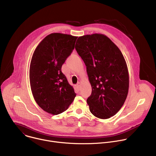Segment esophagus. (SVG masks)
I'll list each match as a JSON object with an SVG mask.
<instances>
[{
  "instance_id": "34e87169",
  "label": "esophagus",
  "mask_w": 156,
  "mask_h": 156,
  "mask_svg": "<svg viewBox=\"0 0 156 156\" xmlns=\"http://www.w3.org/2000/svg\"><path fill=\"white\" fill-rule=\"evenodd\" d=\"M80 85H81V83H80V82H78V83H77V84H76V86L78 87H80Z\"/></svg>"
}]
</instances>
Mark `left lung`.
<instances>
[{"mask_svg":"<svg viewBox=\"0 0 156 156\" xmlns=\"http://www.w3.org/2000/svg\"><path fill=\"white\" fill-rule=\"evenodd\" d=\"M75 49L86 66L92 87L87 99L90 112L102 119L115 115L123 106L129 87L128 71L122 53L102 34L79 37Z\"/></svg>","mask_w":156,"mask_h":156,"instance_id":"left-lung-1","label":"left lung"}]
</instances>
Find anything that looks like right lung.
Masks as SVG:
<instances>
[{
    "instance_id": "obj_1",
    "label": "right lung",
    "mask_w": 156,
    "mask_h": 156,
    "mask_svg": "<svg viewBox=\"0 0 156 156\" xmlns=\"http://www.w3.org/2000/svg\"><path fill=\"white\" fill-rule=\"evenodd\" d=\"M77 37L58 33L50 34L39 44L31 58L32 94L38 105L52 115L65 111L76 94L61 69L74 49Z\"/></svg>"
}]
</instances>
